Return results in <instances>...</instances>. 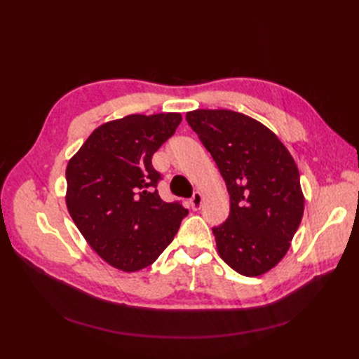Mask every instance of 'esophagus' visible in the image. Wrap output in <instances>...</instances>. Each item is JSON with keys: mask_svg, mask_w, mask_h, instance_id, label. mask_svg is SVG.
Returning a JSON list of instances; mask_svg holds the SVG:
<instances>
[{"mask_svg": "<svg viewBox=\"0 0 359 359\" xmlns=\"http://www.w3.org/2000/svg\"><path fill=\"white\" fill-rule=\"evenodd\" d=\"M190 206H191V210H194V211L201 208V206H202V193H199V191L193 193V196L190 199Z\"/></svg>", "mask_w": 359, "mask_h": 359, "instance_id": "34e87169", "label": "esophagus"}]
</instances>
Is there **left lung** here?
<instances>
[{
    "label": "left lung",
    "instance_id": "obj_1",
    "mask_svg": "<svg viewBox=\"0 0 359 359\" xmlns=\"http://www.w3.org/2000/svg\"><path fill=\"white\" fill-rule=\"evenodd\" d=\"M186 119L231 196L229 217L212 227L220 257L247 277L268 273L287 253L304 214L295 160L268 127L244 114L196 109Z\"/></svg>",
    "mask_w": 359,
    "mask_h": 359
}]
</instances>
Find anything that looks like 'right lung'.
<instances>
[{"mask_svg": "<svg viewBox=\"0 0 359 359\" xmlns=\"http://www.w3.org/2000/svg\"><path fill=\"white\" fill-rule=\"evenodd\" d=\"M181 114L127 115L97 127L66 169V203L94 252L126 273L163 253L189 214L161 201L153 154L175 133Z\"/></svg>", "mask_w": 359, "mask_h": 359, "instance_id": "1", "label": "right lung"}]
</instances>
